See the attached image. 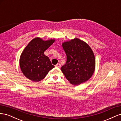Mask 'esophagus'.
<instances>
[{
	"instance_id": "34e87169",
	"label": "esophagus",
	"mask_w": 121,
	"mask_h": 121,
	"mask_svg": "<svg viewBox=\"0 0 121 121\" xmlns=\"http://www.w3.org/2000/svg\"><path fill=\"white\" fill-rule=\"evenodd\" d=\"M56 67L57 68H60V63H58L56 65Z\"/></svg>"
}]
</instances>
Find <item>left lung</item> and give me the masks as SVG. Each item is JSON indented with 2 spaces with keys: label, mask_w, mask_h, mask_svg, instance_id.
Returning <instances> with one entry per match:
<instances>
[{
  "label": "left lung",
  "mask_w": 121,
  "mask_h": 121,
  "mask_svg": "<svg viewBox=\"0 0 121 121\" xmlns=\"http://www.w3.org/2000/svg\"><path fill=\"white\" fill-rule=\"evenodd\" d=\"M62 46L67 58L61 68L65 78L74 85L88 81L95 69V58L91 47L77 38L63 42Z\"/></svg>",
  "instance_id": "1"
}]
</instances>
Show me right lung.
<instances>
[{"label": "right lung", "mask_w": 121, "mask_h": 121, "mask_svg": "<svg viewBox=\"0 0 121 121\" xmlns=\"http://www.w3.org/2000/svg\"><path fill=\"white\" fill-rule=\"evenodd\" d=\"M55 40L52 38L45 41L36 37L28 43L21 54L19 62L21 71L26 77L33 82H39L54 67L44 52Z\"/></svg>", "instance_id": "add662e5"}]
</instances>
